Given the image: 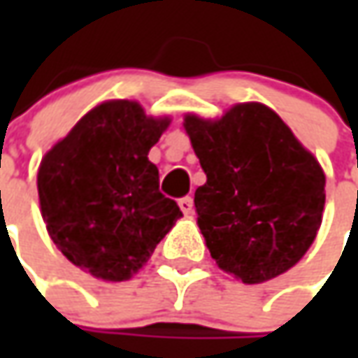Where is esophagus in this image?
<instances>
[{
	"label": "esophagus",
	"mask_w": 358,
	"mask_h": 358,
	"mask_svg": "<svg viewBox=\"0 0 358 358\" xmlns=\"http://www.w3.org/2000/svg\"><path fill=\"white\" fill-rule=\"evenodd\" d=\"M179 207H181V211L185 215L193 213V199L191 197H181L179 199Z\"/></svg>",
	"instance_id": "34e87169"
}]
</instances>
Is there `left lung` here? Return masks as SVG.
Returning a JSON list of instances; mask_svg holds the SVG:
<instances>
[{
	"label": "left lung",
	"instance_id": "obj_1",
	"mask_svg": "<svg viewBox=\"0 0 358 358\" xmlns=\"http://www.w3.org/2000/svg\"><path fill=\"white\" fill-rule=\"evenodd\" d=\"M183 125L207 175L195 211L217 265L247 285L296 265L323 221L319 161L267 105L239 103L217 121L187 115Z\"/></svg>",
	"mask_w": 358,
	"mask_h": 358
}]
</instances>
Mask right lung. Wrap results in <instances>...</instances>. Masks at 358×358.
<instances>
[{
    "label": "right lung",
    "instance_id": "right-lung-1",
    "mask_svg": "<svg viewBox=\"0 0 358 358\" xmlns=\"http://www.w3.org/2000/svg\"><path fill=\"white\" fill-rule=\"evenodd\" d=\"M169 123L135 101H105L41 159L37 191L49 237L97 279H131L183 217L159 191L147 157Z\"/></svg>",
    "mask_w": 358,
    "mask_h": 358
}]
</instances>
